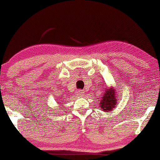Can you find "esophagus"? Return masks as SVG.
Wrapping results in <instances>:
<instances>
[{
  "label": "esophagus",
  "instance_id": "1",
  "mask_svg": "<svg viewBox=\"0 0 160 160\" xmlns=\"http://www.w3.org/2000/svg\"><path fill=\"white\" fill-rule=\"evenodd\" d=\"M76 95L78 96H83L84 95V92L83 90H78L76 92Z\"/></svg>",
  "mask_w": 160,
  "mask_h": 160
}]
</instances>
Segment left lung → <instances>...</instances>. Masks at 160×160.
I'll use <instances>...</instances> for the list:
<instances>
[{"instance_id": "obj_1", "label": "left lung", "mask_w": 160, "mask_h": 160, "mask_svg": "<svg viewBox=\"0 0 160 160\" xmlns=\"http://www.w3.org/2000/svg\"><path fill=\"white\" fill-rule=\"evenodd\" d=\"M118 94L116 92L114 87H110L106 88L104 90V95L102 96L99 102V109L103 112L112 111L116 108L118 104Z\"/></svg>"}]
</instances>
